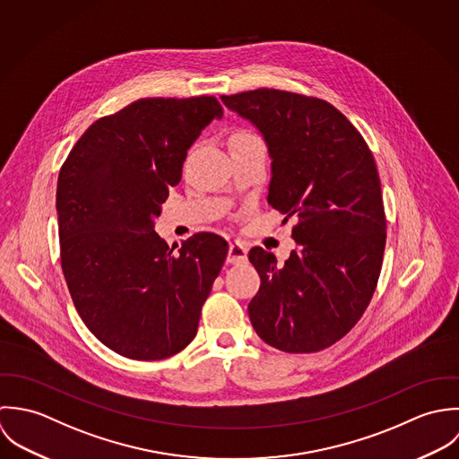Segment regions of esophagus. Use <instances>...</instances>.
I'll use <instances>...</instances> for the list:
<instances>
[{
	"instance_id": "1",
	"label": "esophagus",
	"mask_w": 459,
	"mask_h": 459,
	"mask_svg": "<svg viewBox=\"0 0 459 459\" xmlns=\"http://www.w3.org/2000/svg\"><path fill=\"white\" fill-rule=\"evenodd\" d=\"M227 261H229L230 264H243V263H247V247H243V245L238 243V241L230 243Z\"/></svg>"
}]
</instances>
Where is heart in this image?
<instances>
[{
    "label": "heart",
    "instance_id": "heart-1",
    "mask_svg": "<svg viewBox=\"0 0 459 459\" xmlns=\"http://www.w3.org/2000/svg\"><path fill=\"white\" fill-rule=\"evenodd\" d=\"M245 147H264L259 134L250 129H239L230 136V149H245Z\"/></svg>",
    "mask_w": 459,
    "mask_h": 459
}]
</instances>
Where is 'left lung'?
Listing matches in <instances>:
<instances>
[{
  "label": "left lung",
  "mask_w": 459,
  "mask_h": 459,
  "mask_svg": "<svg viewBox=\"0 0 459 459\" xmlns=\"http://www.w3.org/2000/svg\"><path fill=\"white\" fill-rule=\"evenodd\" d=\"M221 100L263 133L273 160L268 202L283 221L298 220V250L281 266L261 247L248 254L261 276L252 326L285 353L326 350L360 321L381 272L386 218L372 152L319 97L257 89Z\"/></svg>",
  "instance_id": "left-lung-1"
}]
</instances>
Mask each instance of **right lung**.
<instances>
[{
    "label": "right lung",
    "instance_id": "right-lung-1",
    "mask_svg": "<svg viewBox=\"0 0 459 459\" xmlns=\"http://www.w3.org/2000/svg\"><path fill=\"white\" fill-rule=\"evenodd\" d=\"M223 115L212 95L145 97L82 134L56 186L60 261L93 335L131 360H163L195 339L229 254L196 232L174 252L154 230L202 129Z\"/></svg>",
    "mask_w": 459,
    "mask_h": 459
}]
</instances>
